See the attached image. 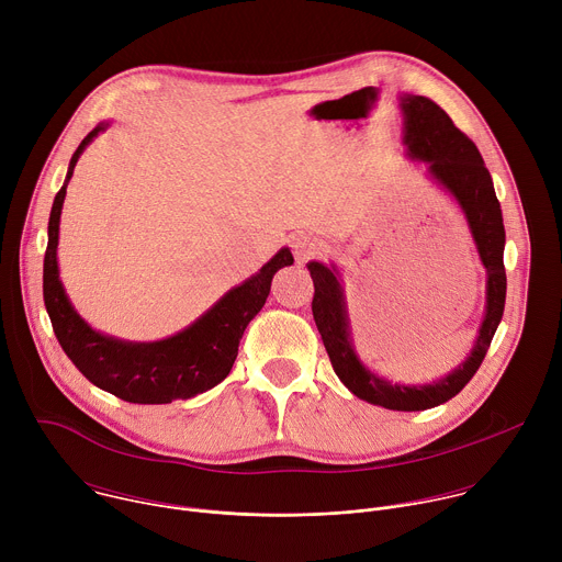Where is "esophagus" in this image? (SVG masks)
Here are the masks:
<instances>
[{
    "label": "esophagus",
    "instance_id": "esophagus-1",
    "mask_svg": "<svg viewBox=\"0 0 562 562\" xmlns=\"http://www.w3.org/2000/svg\"><path fill=\"white\" fill-rule=\"evenodd\" d=\"M289 245L293 249V256L297 258V262H306L308 258L317 256L319 254V245L315 243V239L311 235H293L289 239Z\"/></svg>",
    "mask_w": 562,
    "mask_h": 562
}]
</instances>
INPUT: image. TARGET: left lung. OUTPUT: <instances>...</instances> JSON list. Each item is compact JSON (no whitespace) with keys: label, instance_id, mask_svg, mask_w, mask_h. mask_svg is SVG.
<instances>
[{"label":"left lung","instance_id":"left-lung-1","mask_svg":"<svg viewBox=\"0 0 562 562\" xmlns=\"http://www.w3.org/2000/svg\"><path fill=\"white\" fill-rule=\"evenodd\" d=\"M400 106L405 111V144L409 155L423 159L429 176L456 198L467 215L480 260L487 269V313L483 327H480V336L475 338L471 356L453 373L434 384L405 386L378 378L358 360L349 342L347 311L338 273L319 262H308L315 289L311 311L336 375L353 395L393 412H423L438 407L460 393L485 360L505 311V226L492 176L475 144L429 98L405 95Z\"/></svg>","mask_w":562,"mask_h":562}]
</instances>
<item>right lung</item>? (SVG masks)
<instances>
[{"label":"right lung","mask_w":562,"mask_h":562,"mask_svg":"<svg viewBox=\"0 0 562 562\" xmlns=\"http://www.w3.org/2000/svg\"><path fill=\"white\" fill-rule=\"evenodd\" d=\"M98 124L77 146L70 157L66 182L55 195L48 220V247L44 256V304L53 331L70 358L95 386L135 405H167L171 400H187L222 382L235 358L237 345L247 325L265 306L271 280L293 265L289 249L278 251L251 280L231 289L211 311L182 334L159 342H122L93 331L70 306L57 271L59 215L66 187L87 144L104 131Z\"/></svg>","instance_id":"1"}]
</instances>
